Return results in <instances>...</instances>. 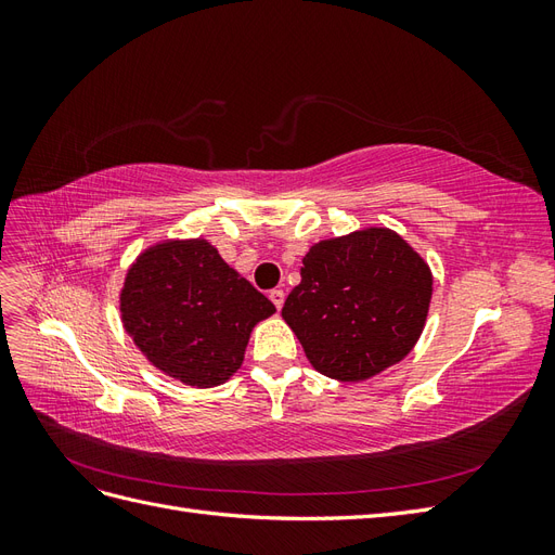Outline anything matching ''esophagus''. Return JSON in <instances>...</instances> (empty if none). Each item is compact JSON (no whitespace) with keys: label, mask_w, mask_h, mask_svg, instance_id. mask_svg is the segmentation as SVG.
Instances as JSON below:
<instances>
[{"label":"esophagus","mask_w":555,"mask_h":555,"mask_svg":"<svg viewBox=\"0 0 555 555\" xmlns=\"http://www.w3.org/2000/svg\"><path fill=\"white\" fill-rule=\"evenodd\" d=\"M268 296H271V300H273V306L280 310L282 306H284V292L282 289H273L271 294H268Z\"/></svg>","instance_id":"esophagus-1"}]
</instances>
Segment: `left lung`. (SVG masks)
Returning a JSON list of instances; mask_svg holds the SVG:
<instances>
[{
	"instance_id": "obj_1",
	"label": "left lung",
	"mask_w": 555,
	"mask_h": 555,
	"mask_svg": "<svg viewBox=\"0 0 555 555\" xmlns=\"http://www.w3.org/2000/svg\"><path fill=\"white\" fill-rule=\"evenodd\" d=\"M428 263L389 229L310 247L282 317L326 377L363 382L405 359L424 331Z\"/></svg>"
}]
</instances>
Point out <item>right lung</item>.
<instances>
[{
	"label": "right lung",
	"instance_id": "obj_1",
	"mask_svg": "<svg viewBox=\"0 0 555 555\" xmlns=\"http://www.w3.org/2000/svg\"><path fill=\"white\" fill-rule=\"evenodd\" d=\"M125 331L162 373L198 389L227 382L275 306L204 241L147 247L120 294Z\"/></svg>",
	"mask_w": 555,
	"mask_h": 555
}]
</instances>
